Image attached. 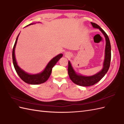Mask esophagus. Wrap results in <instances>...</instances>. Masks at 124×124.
I'll return each instance as SVG.
<instances>
[{"instance_id":"obj_1","label":"esophagus","mask_w":124,"mask_h":124,"mask_svg":"<svg viewBox=\"0 0 124 124\" xmlns=\"http://www.w3.org/2000/svg\"><path fill=\"white\" fill-rule=\"evenodd\" d=\"M70 55H71V54H70V53H69V52L65 53V56H66V57H69L70 56Z\"/></svg>"}]
</instances>
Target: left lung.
<instances>
[{
  "instance_id": "1",
  "label": "left lung",
  "mask_w": 124,
  "mask_h": 124,
  "mask_svg": "<svg viewBox=\"0 0 124 124\" xmlns=\"http://www.w3.org/2000/svg\"><path fill=\"white\" fill-rule=\"evenodd\" d=\"M91 24L93 25V27L99 29L105 37V56L102 70L98 73L95 74L94 75L89 77L83 76L80 74H78L76 72V71L74 70L73 67H72L70 62H68V74L70 79L75 84L80 86H83V87H88V86L93 85L98 82H99L107 72L110 64L111 45L107 34L96 23L91 22Z\"/></svg>"
}]
</instances>
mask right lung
I'll return each instance as SVG.
<instances>
[{
    "instance_id": "right-lung-1",
    "label": "right lung",
    "mask_w": 124,
    "mask_h": 124,
    "mask_svg": "<svg viewBox=\"0 0 124 124\" xmlns=\"http://www.w3.org/2000/svg\"><path fill=\"white\" fill-rule=\"evenodd\" d=\"M31 24H32L28 25L26 26ZM19 34L17 37L15 44L14 45L13 49V53H12L13 64L17 73L18 74V75L20 78H21V79L22 80H23L25 82L28 83V84L39 85L46 82L51 75V72H52V70L53 67L55 65L57 62L59 61V60L60 59V58H61L62 57L63 54H60L59 55H56L55 57H53V58L52 59L50 62H49V63L46 65V68H45L44 71H42V72L38 74H28L26 72H25L24 70H23L22 69H21L19 67V66L17 65V63L15 58V47L16 45L17 42V39H18Z\"/></svg>"
}]
</instances>
